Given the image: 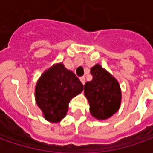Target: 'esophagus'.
<instances>
[{
    "mask_svg": "<svg viewBox=\"0 0 153 153\" xmlns=\"http://www.w3.org/2000/svg\"><path fill=\"white\" fill-rule=\"evenodd\" d=\"M80 80H81L82 83L83 85H84V84H85V82H86V79H85V76H81V77H80Z\"/></svg>",
    "mask_w": 153,
    "mask_h": 153,
    "instance_id": "1",
    "label": "esophagus"
}]
</instances>
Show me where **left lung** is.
<instances>
[{
    "mask_svg": "<svg viewBox=\"0 0 153 153\" xmlns=\"http://www.w3.org/2000/svg\"><path fill=\"white\" fill-rule=\"evenodd\" d=\"M91 74L92 80L84 86L91 114L100 120L109 118L118 111L122 102L118 82L99 64L91 68Z\"/></svg>",
    "mask_w": 153,
    "mask_h": 153,
    "instance_id": "1",
    "label": "left lung"
}]
</instances>
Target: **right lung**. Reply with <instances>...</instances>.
Returning <instances> with one entry per match:
<instances>
[{"label":"right lung","instance_id":"obj_1","mask_svg":"<svg viewBox=\"0 0 153 153\" xmlns=\"http://www.w3.org/2000/svg\"><path fill=\"white\" fill-rule=\"evenodd\" d=\"M82 91L78 77L62 63H58L41 76L36 86L35 98L46 120L59 123L66 117L71 99Z\"/></svg>","mask_w":153,"mask_h":153}]
</instances>
